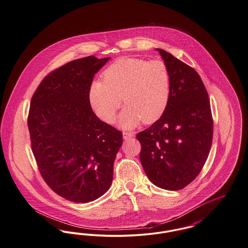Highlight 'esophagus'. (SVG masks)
I'll use <instances>...</instances> for the list:
<instances>
[{"label":"esophagus","instance_id":"esophagus-1","mask_svg":"<svg viewBox=\"0 0 248 248\" xmlns=\"http://www.w3.org/2000/svg\"><path fill=\"white\" fill-rule=\"evenodd\" d=\"M133 137H134V134L131 133V132H123V138H124V140H129V139L133 138Z\"/></svg>","mask_w":248,"mask_h":248}]
</instances>
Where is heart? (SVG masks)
I'll use <instances>...</instances> for the list:
<instances>
[{
    "label": "heart",
    "mask_w": 248,
    "mask_h": 248,
    "mask_svg": "<svg viewBox=\"0 0 248 248\" xmlns=\"http://www.w3.org/2000/svg\"><path fill=\"white\" fill-rule=\"evenodd\" d=\"M170 74L161 60L123 58L103 72V81L89 89V103L95 115L112 124L122 103L118 125L132 129L140 122L152 124L161 118L170 96Z\"/></svg>",
    "instance_id": "heart-1"
}]
</instances>
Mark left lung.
<instances>
[{
	"mask_svg": "<svg viewBox=\"0 0 248 248\" xmlns=\"http://www.w3.org/2000/svg\"><path fill=\"white\" fill-rule=\"evenodd\" d=\"M170 74L164 114L137 135L140 162L155 186L178 190L199 175L212 145L210 101L199 74L163 49H156Z\"/></svg>",
	"mask_w": 248,
	"mask_h": 248,
	"instance_id": "left-lung-1",
	"label": "left lung"
}]
</instances>
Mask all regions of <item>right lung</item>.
Here are the masks:
<instances>
[{"label":"right lung","mask_w":248,"mask_h":248,"mask_svg":"<svg viewBox=\"0 0 248 248\" xmlns=\"http://www.w3.org/2000/svg\"><path fill=\"white\" fill-rule=\"evenodd\" d=\"M109 58L71 61L50 72L32 95L28 117L39 171L59 196L88 202L109 189L122 132L96 117L89 103L94 74Z\"/></svg>","instance_id":"add662e5"}]
</instances>
